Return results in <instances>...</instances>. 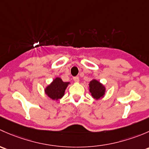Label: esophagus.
Instances as JSON below:
<instances>
[{
  "label": "esophagus",
  "mask_w": 149,
  "mask_h": 149,
  "mask_svg": "<svg viewBox=\"0 0 149 149\" xmlns=\"http://www.w3.org/2000/svg\"><path fill=\"white\" fill-rule=\"evenodd\" d=\"M73 79H74V81L75 82H78L79 81V77H78V76L74 77H73Z\"/></svg>",
  "instance_id": "obj_1"
}]
</instances>
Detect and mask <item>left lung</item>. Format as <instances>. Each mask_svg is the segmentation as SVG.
I'll use <instances>...</instances> for the list:
<instances>
[{"mask_svg":"<svg viewBox=\"0 0 149 149\" xmlns=\"http://www.w3.org/2000/svg\"><path fill=\"white\" fill-rule=\"evenodd\" d=\"M90 92L93 97L99 99L105 94V87L96 79H93L90 82Z\"/></svg>","mask_w":149,"mask_h":149,"instance_id":"obj_1","label":"left lung"}]
</instances>
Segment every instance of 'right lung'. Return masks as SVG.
<instances>
[{
    "label": "right lung",
    "mask_w": 149,
    "mask_h": 149,
    "mask_svg": "<svg viewBox=\"0 0 149 149\" xmlns=\"http://www.w3.org/2000/svg\"><path fill=\"white\" fill-rule=\"evenodd\" d=\"M69 82H64L62 79L57 77L46 88L45 93L52 100H59L64 95V91Z\"/></svg>",
    "instance_id": "obj_1"
}]
</instances>
